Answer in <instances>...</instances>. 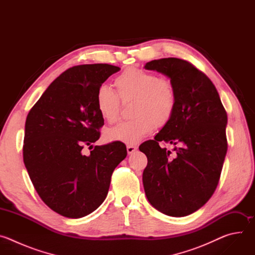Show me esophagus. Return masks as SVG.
I'll use <instances>...</instances> for the list:
<instances>
[{"instance_id":"obj_1","label":"esophagus","mask_w":255,"mask_h":255,"mask_svg":"<svg viewBox=\"0 0 255 255\" xmlns=\"http://www.w3.org/2000/svg\"><path fill=\"white\" fill-rule=\"evenodd\" d=\"M137 150V147L134 146V145H127V152L128 154H132Z\"/></svg>"}]
</instances>
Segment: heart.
Here are the masks:
<instances>
[{
  "instance_id": "heart-1",
  "label": "heart",
  "mask_w": 255,
  "mask_h": 255,
  "mask_svg": "<svg viewBox=\"0 0 255 255\" xmlns=\"http://www.w3.org/2000/svg\"><path fill=\"white\" fill-rule=\"evenodd\" d=\"M118 95L109 87L101 86L96 95V104L101 116L108 122L117 120L121 101L134 100L131 120L122 121L108 129L106 138L125 144H136L155 127L166 125L176 107V93L167 79H159L152 72L140 68H128L115 79ZM121 99H119V98Z\"/></svg>"
}]
</instances>
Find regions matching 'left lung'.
<instances>
[{"label":"left lung","instance_id":"1","mask_svg":"<svg viewBox=\"0 0 255 255\" xmlns=\"http://www.w3.org/2000/svg\"><path fill=\"white\" fill-rule=\"evenodd\" d=\"M144 67L168 77L176 93L171 120L139 146L147 156L145 195L159 212L185 217L203 207L219 183L228 147L227 113L211 80L189 61L168 57ZM160 140L174 145L173 159Z\"/></svg>","mask_w":255,"mask_h":255}]
</instances>
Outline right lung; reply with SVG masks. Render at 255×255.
<instances>
[{"instance_id":"add662e5","label":"right lung","mask_w":255,"mask_h":255,"mask_svg":"<svg viewBox=\"0 0 255 255\" xmlns=\"http://www.w3.org/2000/svg\"><path fill=\"white\" fill-rule=\"evenodd\" d=\"M120 67L107 64L72 66L56 78L28 113L23 159L41 200L57 214L82 218L105 201L111 176L126 157L119 141L85 146L100 138L104 118L96 95L102 84Z\"/></svg>"}]
</instances>
